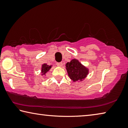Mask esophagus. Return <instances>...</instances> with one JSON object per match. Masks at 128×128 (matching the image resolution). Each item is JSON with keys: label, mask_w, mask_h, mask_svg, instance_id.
<instances>
[{"label": "esophagus", "mask_w": 128, "mask_h": 128, "mask_svg": "<svg viewBox=\"0 0 128 128\" xmlns=\"http://www.w3.org/2000/svg\"><path fill=\"white\" fill-rule=\"evenodd\" d=\"M56 65H57V66H62V62H57V63H56Z\"/></svg>", "instance_id": "esophagus-1"}]
</instances>
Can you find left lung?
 Returning <instances> with one entry per match:
<instances>
[{"instance_id":"1","label":"left lung","mask_w":128,"mask_h":128,"mask_svg":"<svg viewBox=\"0 0 128 128\" xmlns=\"http://www.w3.org/2000/svg\"><path fill=\"white\" fill-rule=\"evenodd\" d=\"M66 69L70 78L73 81H82L88 75V69L84 66L76 59H73L66 65Z\"/></svg>"}]
</instances>
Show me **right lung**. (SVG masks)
Listing matches in <instances>:
<instances>
[{
	"label": "right lung",
	"mask_w": 128,
	"mask_h": 128,
	"mask_svg": "<svg viewBox=\"0 0 128 128\" xmlns=\"http://www.w3.org/2000/svg\"><path fill=\"white\" fill-rule=\"evenodd\" d=\"M52 66H48L46 64H44L42 66V75H44L51 69Z\"/></svg>",
	"instance_id": "1"
}]
</instances>
